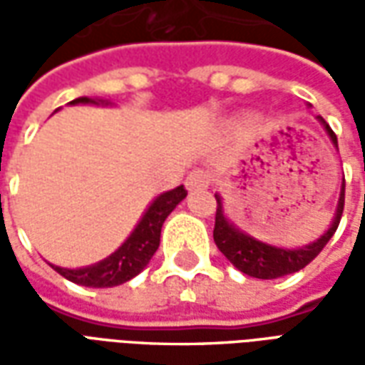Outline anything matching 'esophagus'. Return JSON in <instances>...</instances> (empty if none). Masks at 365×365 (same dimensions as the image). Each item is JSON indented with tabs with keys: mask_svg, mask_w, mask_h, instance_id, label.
Here are the masks:
<instances>
[{
	"mask_svg": "<svg viewBox=\"0 0 365 365\" xmlns=\"http://www.w3.org/2000/svg\"><path fill=\"white\" fill-rule=\"evenodd\" d=\"M211 182H213V175L209 174L207 170H195V172H191L187 175L185 185H187V190H203V187H209Z\"/></svg>",
	"mask_w": 365,
	"mask_h": 365,
	"instance_id": "obj_1",
	"label": "esophagus"
}]
</instances>
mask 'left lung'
<instances>
[{
  "label": "left lung",
  "instance_id": "obj_1",
  "mask_svg": "<svg viewBox=\"0 0 365 365\" xmlns=\"http://www.w3.org/2000/svg\"><path fill=\"white\" fill-rule=\"evenodd\" d=\"M327 133H329L330 140L338 148V140L334 130L327 125V120L319 117ZM344 187L346 183H342V191H340V199H338V209L334 215V221L330 225V229L322 235L317 242L305 246V248H297V250H287V248H275V246L264 245L256 238L248 237L245 232H240L235 229V225H230L227 221V217L222 213V203L219 195H215L217 199V213H215V229L213 238L217 248L221 250L227 260L240 269L242 274L250 275V277H258V279H275L282 275L293 274L303 269L307 264L321 254L324 246L329 245V240L332 235L336 232L338 222L342 219V211H344Z\"/></svg>",
  "mask_w": 365,
  "mask_h": 365
}]
</instances>
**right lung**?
Wrapping results in <instances>:
<instances>
[{"mask_svg":"<svg viewBox=\"0 0 365 365\" xmlns=\"http://www.w3.org/2000/svg\"><path fill=\"white\" fill-rule=\"evenodd\" d=\"M70 103H103V101L101 99L96 101L90 97H78ZM185 195H187V191L183 185H180V187L166 191L160 197L154 199V203L148 207V211L136 225L133 235L109 258L80 269H66L58 268V266H52V268L62 277H66L78 285H86V287H113V285H120V283L133 279L136 274H140L146 268V264L158 250L162 225Z\"/></svg>","mask_w":365,"mask_h":365,"instance_id":"right-lung-1","label":"right lung"}]
</instances>
